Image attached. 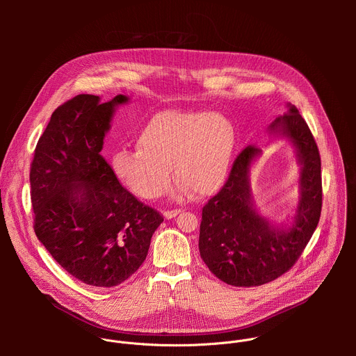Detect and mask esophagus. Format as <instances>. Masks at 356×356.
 <instances>
[{"instance_id":"esophagus-1","label":"esophagus","mask_w":356,"mask_h":356,"mask_svg":"<svg viewBox=\"0 0 356 356\" xmlns=\"http://www.w3.org/2000/svg\"><path fill=\"white\" fill-rule=\"evenodd\" d=\"M181 213V210H170V211H165L163 213V216H165V218H168V220H170V218H175L177 214H180Z\"/></svg>"}]
</instances>
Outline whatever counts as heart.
<instances>
[{
  "label": "heart",
  "mask_w": 356,
  "mask_h": 356,
  "mask_svg": "<svg viewBox=\"0 0 356 356\" xmlns=\"http://www.w3.org/2000/svg\"><path fill=\"white\" fill-rule=\"evenodd\" d=\"M232 122L210 111L168 110L152 117L138 135V147L121 149L113 158L118 179L136 195L154 200L172 183L197 195L217 191L227 180L235 150Z\"/></svg>",
  "instance_id": "1"
}]
</instances>
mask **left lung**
Masks as SVG:
<instances>
[{
    "instance_id": "obj_1",
    "label": "left lung",
    "mask_w": 356,
    "mask_h": 356,
    "mask_svg": "<svg viewBox=\"0 0 356 356\" xmlns=\"http://www.w3.org/2000/svg\"><path fill=\"white\" fill-rule=\"evenodd\" d=\"M268 129L293 143L301 166L293 222L279 227L257 211L249 172L262 149L250 145L238 155L227 183L201 214V259L220 280L236 287L261 286L286 273L309 243L321 216V159L307 122L294 106L287 104V111Z\"/></svg>"
}]
</instances>
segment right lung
Returning <instances> with one entry per match:
<instances>
[{
	"label": "right lung",
	"instance_id": "1",
	"mask_svg": "<svg viewBox=\"0 0 356 356\" xmlns=\"http://www.w3.org/2000/svg\"><path fill=\"white\" fill-rule=\"evenodd\" d=\"M128 99L118 94L99 103L98 95L79 94L66 101L50 117L31 163L38 239L67 273L95 287L131 277L163 222L101 156L114 111Z\"/></svg>",
	"mask_w": 356,
	"mask_h": 356
}]
</instances>
